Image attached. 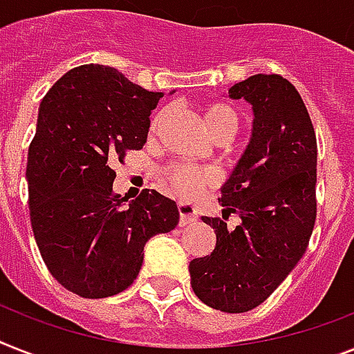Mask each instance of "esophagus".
Wrapping results in <instances>:
<instances>
[{
  "label": "esophagus",
  "mask_w": 354,
  "mask_h": 354,
  "mask_svg": "<svg viewBox=\"0 0 354 354\" xmlns=\"http://www.w3.org/2000/svg\"><path fill=\"white\" fill-rule=\"evenodd\" d=\"M177 209H179V217H180V224H188V223H194L198 218V213L197 209L188 203H179L177 204Z\"/></svg>",
  "instance_id": "1"
}]
</instances>
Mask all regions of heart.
<instances>
[{
    "label": "heart",
    "instance_id": "heart-1",
    "mask_svg": "<svg viewBox=\"0 0 354 354\" xmlns=\"http://www.w3.org/2000/svg\"><path fill=\"white\" fill-rule=\"evenodd\" d=\"M204 124L212 133V137H232L239 127V118L236 112L230 104L226 103H208L203 108ZM162 119V113H157L153 121H151V128H157V124ZM166 180L168 186L175 195L184 198L197 197L201 192L212 186L215 180V175L209 170L204 168H195V166L179 165L171 166L170 170L166 171Z\"/></svg>",
    "mask_w": 354,
    "mask_h": 354
}]
</instances>
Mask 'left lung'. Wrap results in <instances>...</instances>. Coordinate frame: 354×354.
<instances>
[{"label":"left lung","instance_id":"obj_1","mask_svg":"<svg viewBox=\"0 0 354 354\" xmlns=\"http://www.w3.org/2000/svg\"><path fill=\"white\" fill-rule=\"evenodd\" d=\"M253 110L250 145L221 188L223 218L203 217L217 244L189 262L195 295L224 313L261 306L302 259L317 218V137L308 108L288 79L257 74L227 90Z\"/></svg>","mask_w":354,"mask_h":354}]
</instances>
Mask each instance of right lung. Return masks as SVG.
I'll return each instance as SVG.
<instances>
[{"label":"right lung","instance_id":"1","mask_svg":"<svg viewBox=\"0 0 354 354\" xmlns=\"http://www.w3.org/2000/svg\"><path fill=\"white\" fill-rule=\"evenodd\" d=\"M162 95L92 63L68 70L39 104L26 165L32 230L52 277L83 299L124 291L146 242L179 223L175 201L156 189L128 204L112 192V165L141 150Z\"/></svg>","mask_w":354,"mask_h":354}]
</instances>
